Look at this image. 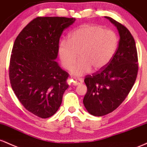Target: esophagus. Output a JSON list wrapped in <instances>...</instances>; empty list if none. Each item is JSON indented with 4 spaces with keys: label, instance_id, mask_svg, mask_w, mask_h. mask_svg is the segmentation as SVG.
<instances>
[{
    "label": "esophagus",
    "instance_id": "esophagus-1",
    "mask_svg": "<svg viewBox=\"0 0 147 147\" xmlns=\"http://www.w3.org/2000/svg\"><path fill=\"white\" fill-rule=\"evenodd\" d=\"M71 81L73 85H78L80 84H82L83 82V80L81 78H71Z\"/></svg>",
    "mask_w": 147,
    "mask_h": 147
}]
</instances>
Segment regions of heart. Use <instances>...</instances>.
Returning <instances> with one entry per match:
<instances>
[{
    "label": "heart",
    "mask_w": 147,
    "mask_h": 147,
    "mask_svg": "<svg viewBox=\"0 0 147 147\" xmlns=\"http://www.w3.org/2000/svg\"><path fill=\"white\" fill-rule=\"evenodd\" d=\"M118 45L119 37L115 31L100 25L84 24L71 32L68 41L60 43L58 55L62 66L70 69L78 53L80 60L71 71L80 76L92 69L97 71L104 68L113 59Z\"/></svg>",
    "instance_id": "obj_1"
}]
</instances>
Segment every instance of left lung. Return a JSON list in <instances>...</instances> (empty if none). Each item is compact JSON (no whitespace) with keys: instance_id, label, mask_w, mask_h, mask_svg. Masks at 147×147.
Here are the masks:
<instances>
[{"instance_id":"1","label":"left lung","mask_w":147,"mask_h":147,"mask_svg":"<svg viewBox=\"0 0 147 147\" xmlns=\"http://www.w3.org/2000/svg\"><path fill=\"white\" fill-rule=\"evenodd\" d=\"M117 28L120 39L111 61L104 68L85 76L87 87L83 103L94 116L108 115L122 103L136 82L138 57L136 42L130 31L113 18L105 16Z\"/></svg>"}]
</instances>
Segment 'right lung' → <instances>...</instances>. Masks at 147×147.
I'll return each mask as SVG.
<instances>
[{
    "label": "right lung",
    "mask_w": 147,
    "mask_h": 147,
    "mask_svg": "<svg viewBox=\"0 0 147 147\" xmlns=\"http://www.w3.org/2000/svg\"><path fill=\"white\" fill-rule=\"evenodd\" d=\"M75 20L38 16L14 41L9 67L11 88L24 108L40 118L57 111L69 87V74L55 60L61 34Z\"/></svg>",
    "instance_id": "1"
}]
</instances>
